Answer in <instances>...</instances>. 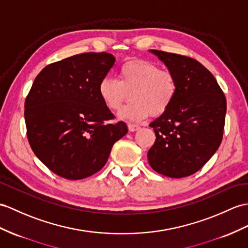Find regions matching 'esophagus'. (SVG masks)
Masks as SVG:
<instances>
[{"label":"esophagus","mask_w":248,"mask_h":248,"mask_svg":"<svg viewBox=\"0 0 248 248\" xmlns=\"http://www.w3.org/2000/svg\"><path fill=\"white\" fill-rule=\"evenodd\" d=\"M128 129H129V131L134 132V131H137L140 129V126L136 125V124H128Z\"/></svg>","instance_id":"esophagus-1"}]
</instances>
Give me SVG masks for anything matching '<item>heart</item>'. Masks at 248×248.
Listing matches in <instances>:
<instances>
[{"mask_svg":"<svg viewBox=\"0 0 248 248\" xmlns=\"http://www.w3.org/2000/svg\"><path fill=\"white\" fill-rule=\"evenodd\" d=\"M118 78L105 77L99 94L111 110H118L129 93L130 101L118 113L123 120L141 121L152 112L159 116L171 106L178 94V81L170 70L146 60H128L120 66Z\"/></svg>","mask_w":248,"mask_h":248,"instance_id":"b5f03b06","label":"heart"}]
</instances>
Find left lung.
<instances>
[{"instance_id":"1","label":"left lung","mask_w":248,"mask_h":248,"mask_svg":"<svg viewBox=\"0 0 248 248\" xmlns=\"http://www.w3.org/2000/svg\"><path fill=\"white\" fill-rule=\"evenodd\" d=\"M178 81L173 103L149 124L155 142L147 158L154 170L170 178L197 172L218 150L224 129L226 99L211 72L196 60L149 50Z\"/></svg>"}]
</instances>
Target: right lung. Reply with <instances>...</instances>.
<instances>
[{"instance_id":"add662e5","label":"right lung","mask_w":248,"mask_h":248,"mask_svg":"<svg viewBox=\"0 0 248 248\" xmlns=\"http://www.w3.org/2000/svg\"><path fill=\"white\" fill-rule=\"evenodd\" d=\"M116 59L86 52L47 65L25 101L27 138L39 160L58 176L81 180L103 168L113 144L127 134L99 94Z\"/></svg>"}]
</instances>
